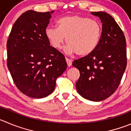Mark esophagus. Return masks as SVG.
Here are the masks:
<instances>
[{
    "mask_svg": "<svg viewBox=\"0 0 131 131\" xmlns=\"http://www.w3.org/2000/svg\"><path fill=\"white\" fill-rule=\"evenodd\" d=\"M66 61H67V65H68V67H71L72 64V60L69 59H68V58H66Z\"/></svg>",
    "mask_w": 131,
    "mask_h": 131,
    "instance_id": "1",
    "label": "esophagus"
}]
</instances>
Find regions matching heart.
Returning a JSON list of instances; mask_svg holds the SVG:
<instances>
[{"label":"heart","instance_id":"obj_1","mask_svg":"<svg viewBox=\"0 0 131 131\" xmlns=\"http://www.w3.org/2000/svg\"><path fill=\"white\" fill-rule=\"evenodd\" d=\"M102 28L97 20L79 15L64 16L57 20V27H48L45 35L55 49H60L67 41L65 51L79 56L91 54L97 48ZM67 40H66V37Z\"/></svg>","mask_w":131,"mask_h":131}]
</instances>
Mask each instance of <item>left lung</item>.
I'll return each instance as SVG.
<instances>
[{
    "label": "left lung",
    "instance_id": "left-lung-1",
    "mask_svg": "<svg viewBox=\"0 0 131 131\" xmlns=\"http://www.w3.org/2000/svg\"><path fill=\"white\" fill-rule=\"evenodd\" d=\"M91 13L102 23L100 43L94 52L75 60L72 66L80 72L75 83L78 93L86 100L100 101L110 97L119 86L127 66L126 41L120 27L109 14Z\"/></svg>",
    "mask_w": 131,
    "mask_h": 131
}]
</instances>
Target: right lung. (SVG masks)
I'll use <instances>...</instances> for the list:
<instances>
[{
  "label": "right lung",
  "instance_id": "obj_1",
  "mask_svg": "<svg viewBox=\"0 0 131 131\" xmlns=\"http://www.w3.org/2000/svg\"><path fill=\"white\" fill-rule=\"evenodd\" d=\"M53 12H24L13 24L7 41V66L13 81L33 98L52 94L56 79L67 68L64 55L50 46L45 35Z\"/></svg>",
  "mask_w": 131,
  "mask_h": 131
}]
</instances>
